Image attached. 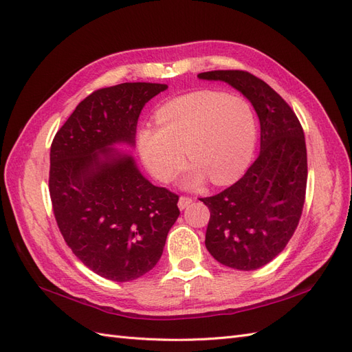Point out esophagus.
Here are the masks:
<instances>
[{"label": "esophagus", "mask_w": 352, "mask_h": 352, "mask_svg": "<svg viewBox=\"0 0 352 352\" xmlns=\"http://www.w3.org/2000/svg\"><path fill=\"white\" fill-rule=\"evenodd\" d=\"M190 202H192V198H189V197H180L179 198V202H177V206H179V208L180 210H185L189 204H190Z\"/></svg>", "instance_id": "obj_1"}]
</instances>
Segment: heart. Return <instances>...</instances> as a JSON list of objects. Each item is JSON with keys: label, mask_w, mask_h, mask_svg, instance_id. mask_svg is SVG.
Listing matches in <instances>:
<instances>
[{"label": "heart", "mask_w": 352, "mask_h": 352, "mask_svg": "<svg viewBox=\"0 0 352 352\" xmlns=\"http://www.w3.org/2000/svg\"><path fill=\"white\" fill-rule=\"evenodd\" d=\"M155 123L158 127H145L138 135L142 162L157 180L167 184L182 170L186 151L194 163L184 180L186 188H198L207 177L214 185L236 180L257 141L250 102L210 89L167 101L157 110Z\"/></svg>", "instance_id": "1"}]
</instances>
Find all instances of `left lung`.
Listing matches in <instances>:
<instances>
[{"mask_svg":"<svg viewBox=\"0 0 352 352\" xmlns=\"http://www.w3.org/2000/svg\"><path fill=\"white\" fill-rule=\"evenodd\" d=\"M247 97L260 119V155L236 184L201 198L210 210L206 247L219 263L257 270L279 255L300 223L307 188L302 126L280 95L243 70H212Z\"/></svg>","mask_w":352,"mask_h":352,"instance_id":"1","label":"left lung"}]
</instances>
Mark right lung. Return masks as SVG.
I'll return each mask as SVG.
<instances>
[{
  "label": "right lung",
  "instance_id": "add662e5",
  "mask_svg": "<svg viewBox=\"0 0 352 352\" xmlns=\"http://www.w3.org/2000/svg\"><path fill=\"white\" fill-rule=\"evenodd\" d=\"M164 83L127 82L94 91L51 144L50 197L69 248L94 273L114 282L141 278L158 263L180 211L179 197L154 186L132 155L144 105Z\"/></svg>",
  "mask_w": 352,
  "mask_h": 352
}]
</instances>
